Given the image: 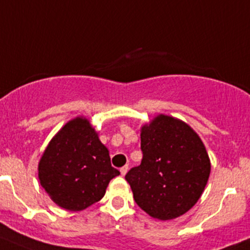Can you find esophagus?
Listing matches in <instances>:
<instances>
[{
    "mask_svg": "<svg viewBox=\"0 0 250 250\" xmlns=\"http://www.w3.org/2000/svg\"><path fill=\"white\" fill-rule=\"evenodd\" d=\"M120 171H121V174H122V176H125V174L127 173V171H128V165H125V166L121 167Z\"/></svg>",
    "mask_w": 250,
    "mask_h": 250,
    "instance_id": "obj_1",
    "label": "esophagus"
}]
</instances>
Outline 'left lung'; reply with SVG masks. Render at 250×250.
Here are the masks:
<instances>
[{
	"label": "left lung",
	"mask_w": 250,
	"mask_h": 250,
	"mask_svg": "<svg viewBox=\"0 0 250 250\" xmlns=\"http://www.w3.org/2000/svg\"><path fill=\"white\" fill-rule=\"evenodd\" d=\"M140 138L142 162L125 174L135 203L162 221L186 214L209 179L204 144L189 125L165 115L144 125Z\"/></svg>",
	"instance_id": "obj_1"
}]
</instances>
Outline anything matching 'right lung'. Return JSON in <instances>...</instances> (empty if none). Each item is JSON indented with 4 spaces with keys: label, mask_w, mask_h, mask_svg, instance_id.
Wrapping results in <instances>:
<instances>
[{
    "label": "right lung",
    "mask_w": 250,
    "mask_h": 250,
    "mask_svg": "<svg viewBox=\"0 0 250 250\" xmlns=\"http://www.w3.org/2000/svg\"><path fill=\"white\" fill-rule=\"evenodd\" d=\"M120 171L111 166L108 150L85 118L67 123L51 140L39 164V179L51 199L81 211L105 195Z\"/></svg>",
    "instance_id": "1"
}]
</instances>
